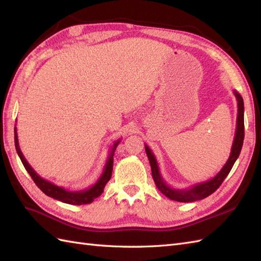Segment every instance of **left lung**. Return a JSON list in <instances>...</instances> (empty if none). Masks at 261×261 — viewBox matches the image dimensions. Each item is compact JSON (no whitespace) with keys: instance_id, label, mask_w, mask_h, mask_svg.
Masks as SVG:
<instances>
[{"instance_id":"1","label":"left lung","mask_w":261,"mask_h":261,"mask_svg":"<svg viewBox=\"0 0 261 261\" xmlns=\"http://www.w3.org/2000/svg\"><path fill=\"white\" fill-rule=\"evenodd\" d=\"M233 93L236 100H238V120H236L235 136L231 148L230 156H228V159L226 163L223 165V168L220 170V172L215 177H212L211 179H208L206 181L195 184L187 189L173 188L164 181L152 150L147 145H145L146 153L150 162V167H151V173L155 186L164 196H167L168 198L179 202H193L197 200H201L210 196L212 193H215L220 187V185L222 184V181L227 176L228 173H230L235 161L238 160V158L241 153L244 141V101L238 91L234 90Z\"/></svg>"}]
</instances>
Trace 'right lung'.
I'll return each instance as SVG.
<instances>
[{"label": "right lung", "mask_w": 261, "mask_h": 261, "mask_svg": "<svg viewBox=\"0 0 261 261\" xmlns=\"http://www.w3.org/2000/svg\"><path fill=\"white\" fill-rule=\"evenodd\" d=\"M14 137H15V148H16V151H17V153L20 158L23 167H25V169L29 173V175L31 176V178L34 179L36 185L39 188H40L46 196L52 197V198L60 200L62 202L69 203V204H78V206H80V204L91 203L94 199L98 198V197L102 193H103V189H105L107 183L110 180V178H111V175H112L113 155H114V152H115V149L121 141V139L116 140L114 145L111 147V149H110L109 158H108L107 163L105 165L103 172H102V174L99 177V179L97 180V183L92 185L91 187H89L88 189H85V191L70 192V191H67V189H65V188L60 187L58 185L51 183V181L42 178L41 176H39L36 173V171L30 167V164L25 159V156H23L21 150L19 148L16 125H15V128H14Z\"/></svg>", "instance_id": "1"}]
</instances>
